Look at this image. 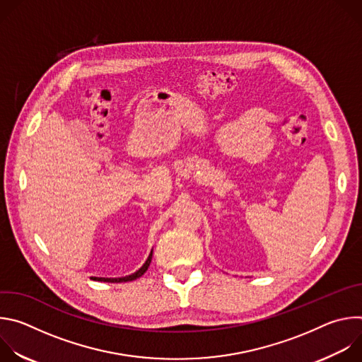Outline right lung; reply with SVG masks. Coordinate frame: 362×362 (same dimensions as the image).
<instances>
[{
    "label": "right lung",
    "instance_id": "1",
    "mask_svg": "<svg viewBox=\"0 0 362 362\" xmlns=\"http://www.w3.org/2000/svg\"><path fill=\"white\" fill-rule=\"evenodd\" d=\"M151 255H153V250L150 252V255H148V257H147V261L144 262V265L137 271V272H134V274H132V275H129V276H123V278H91L93 281H103V282H127V281H134V279H137V278H140L146 271H147V268H148V265H150V262H151Z\"/></svg>",
    "mask_w": 362,
    "mask_h": 362
}]
</instances>
